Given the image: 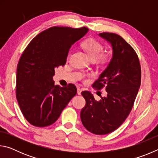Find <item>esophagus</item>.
I'll return each instance as SVG.
<instances>
[{
	"label": "esophagus",
	"instance_id": "obj_1",
	"mask_svg": "<svg viewBox=\"0 0 158 158\" xmlns=\"http://www.w3.org/2000/svg\"><path fill=\"white\" fill-rule=\"evenodd\" d=\"M81 91H82L81 89H80V88H78V89H77V94L78 95H81Z\"/></svg>",
	"mask_w": 158,
	"mask_h": 158
}]
</instances>
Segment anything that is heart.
I'll return each instance as SVG.
<instances>
[{"label":"heart","mask_w":158,"mask_h":158,"mask_svg":"<svg viewBox=\"0 0 158 158\" xmlns=\"http://www.w3.org/2000/svg\"><path fill=\"white\" fill-rule=\"evenodd\" d=\"M82 46L84 47V49L86 51L89 57L92 60H97L98 58H99V59L104 63L108 62L110 60L111 56L109 53H102L104 50V46L102 44H101L97 40L93 38L86 40L82 44ZM72 53H73V51L69 50L68 56V59L71 56ZM87 76L90 77L91 76V74H88ZM81 77H84V75L82 74Z\"/></svg>","instance_id":"1"}]
</instances>
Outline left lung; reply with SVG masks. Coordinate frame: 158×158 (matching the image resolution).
Instances as JSON below:
<instances>
[{
	"mask_svg": "<svg viewBox=\"0 0 158 158\" xmlns=\"http://www.w3.org/2000/svg\"><path fill=\"white\" fill-rule=\"evenodd\" d=\"M99 35L110 42L113 56L93 87L105 88L106 95L97 101L89 91H83L85 105L80 116L85 129L100 135L114 132L127 118L140 87L141 71L137 53L122 37L112 33Z\"/></svg>",
	"mask_w": 158,
	"mask_h": 158,
	"instance_id": "left-lung-1",
	"label": "left lung"
}]
</instances>
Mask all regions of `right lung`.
<instances>
[{
    "label": "right lung",
    "instance_id": "obj_1",
    "mask_svg": "<svg viewBox=\"0 0 158 158\" xmlns=\"http://www.w3.org/2000/svg\"><path fill=\"white\" fill-rule=\"evenodd\" d=\"M86 27L53 26L39 33L28 44L17 68L16 97L29 123L46 127L57 121L77 94L75 85H55V68L65 65L71 45L88 32Z\"/></svg>",
    "mask_w": 158,
    "mask_h": 158
}]
</instances>
